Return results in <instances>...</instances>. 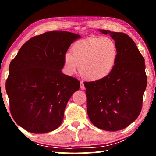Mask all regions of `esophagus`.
<instances>
[{
  "label": "esophagus",
  "instance_id": "34e87169",
  "mask_svg": "<svg viewBox=\"0 0 156 156\" xmlns=\"http://www.w3.org/2000/svg\"><path fill=\"white\" fill-rule=\"evenodd\" d=\"M80 87L81 89H85V87H84V83H83V81L80 82Z\"/></svg>",
  "mask_w": 156,
  "mask_h": 156
}]
</instances>
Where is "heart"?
<instances>
[{"instance_id":"1","label":"heart","mask_w":156,"mask_h":156,"mask_svg":"<svg viewBox=\"0 0 156 156\" xmlns=\"http://www.w3.org/2000/svg\"><path fill=\"white\" fill-rule=\"evenodd\" d=\"M64 56L66 72L72 75L80 65V72L88 80L98 81L109 76L115 67L118 48L109 37H91L75 43Z\"/></svg>"}]
</instances>
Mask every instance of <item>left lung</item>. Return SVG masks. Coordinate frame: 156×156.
Listing matches in <instances>:
<instances>
[{
	"mask_svg": "<svg viewBox=\"0 0 156 156\" xmlns=\"http://www.w3.org/2000/svg\"><path fill=\"white\" fill-rule=\"evenodd\" d=\"M115 41L118 58L110 74L98 81L84 83L87 110L94 125L116 131L126 128L138 117L147 87L143 56L127 34L98 30Z\"/></svg>",
	"mask_w": 156,
	"mask_h": 156,
	"instance_id": "left-lung-1",
	"label": "left lung"
}]
</instances>
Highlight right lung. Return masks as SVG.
I'll return each mask as SVG.
<instances>
[{"label": "right lung", "mask_w": 156, "mask_h": 156, "mask_svg": "<svg viewBox=\"0 0 156 156\" xmlns=\"http://www.w3.org/2000/svg\"><path fill=\"white\" fill-rule=\"evenodd\" d=\"M81 38L53 31L33 37L9 65L6 91L15 122L33 133H45L61 125L69 100L80 88L77 79L63 74L64 56Z\"/></svg>", "instance_id": "1"}]
</instances>
